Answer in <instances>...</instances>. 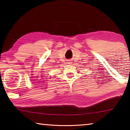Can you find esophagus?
<instances>
[{
  "label": "esophagus",
  "mask_w": 130,
  "mask_h": 130,
  "mask_svg": "<svg viewBox=\"0 0 130 130\" xmlns=\"http://www.w3.org/2000/svg\"><path fill=\"white\" fill-rule=\"evenodd\" d=\"M68 63L69 64H71L72 63V61L71 60H68Z\"/></svg>",
  "instance_id": "obj_1"
}]
</instances>
